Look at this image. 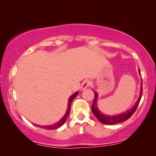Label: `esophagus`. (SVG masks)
<instances>
[{
  "label": "esophagus",
  "mask_w": 156,
  "mask_h": 156,
  "mask_svg": "<svg viewBox=\"0 0 156 156\" xmlns=\"http://www.w3.org/2000/svg\"><path fill=\"white\" fill-rule=\"evenodd\" d=\"M91 85V82L90 80H86L84 81H83L82 84V86H81V88L82 89H87V87H90Z\"/></svg>",
  "instance_id": "34e87169"
}]
</instances>
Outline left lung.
<instances>
[{
    "label": "left lung",
    "mask_w": 156,
    "mask_h": 156,
    "mask_svg": "<svg viewBox=\"0 0 156 156\" xmlns=\"http://www.w3.org/2000/svg\"><path fill=\"white\" fill-rule=\"evenodd\" d=\"M139 73L140 74V71L139 69ZM94 102L92 104V106H91V111L94 114V116L97 117L98 120H99L100 122L104 123V124L106 125H113V124H116V123L123 122V121H125L129 119L130 117H131L132 115L133 114V113L136 112V108H138V104L140 103V99H141L142 94H143V87L141 85V91H140V96L138 99L137 103L136 104V105L133 106V108H132L131 110L128 111L127 112L123 113L122 114L116 115V116H107V115H104L102 114L101 112H100L99 109L97 108V99L98 97L97 93L96 91H94Z\"/></svg>",
    "instance_id": "1"
}]
</instances>
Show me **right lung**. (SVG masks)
<instances>
[{"label":"right lung","instance_id":"right-lung-1","mask_svg":"<svg viewBox=\"0 0 156 156\" xmlns=\"http://www.w3.org/2000/svg\"><path fill=\"white\" fill-rule=\"evenodd\" d=\"M77 94H78V92H76V93H74V94H72V95L71 96V97H70L69 99V104H68L67 112V113H66V114H65V116H64L63 118L61 120L59 121L58 123H55V124L51 125V126H38L41 127L42 129H47V130L57 129H58V128H59L60 126H62V125L64 124V123H65V121H66V120H67L68 116H69V112H70V108H71V103H72V100H73V99H74V98H75V97H76V96H77ZM35 126H37V125H35Z\"/></svg>","mask_w":156,"mask_h":156}]
</instances>
